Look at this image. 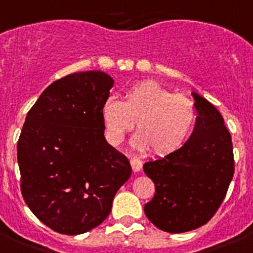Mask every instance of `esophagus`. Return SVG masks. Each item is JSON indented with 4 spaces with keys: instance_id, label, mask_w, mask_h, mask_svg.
I'll list each match as a JSON object with an SVG mask.
<instances>
[{
    "instance_id": "obj_1",
    "label": "esophagus",
    "mask_w": 253,
    "mask_h": 253,
    "mask_svg": "<svg viewBox=\"0 0 253 253\" xmlns=\"http://www.w3.org/2000/svg\"><path fill=\"white\" fill-rule=\"evenodd\" d=\"M130 165H131V169H133V171L138 172V171H140L141 168H143V161L138 158H131Z\"/></svg>"
}]
</instances>
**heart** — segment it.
I'll return each mask as SVG.
<instances>
[{
    "instance_id": "obj_1",
    "label": "heart",
    "mask_w": 253,
    "mask_h": 253,
    "mask_svg": "<svg viewBox=\"0 0 253 253\" xmlns=\"http://www.w3.org/2000/svg\"><path fill=\"white\" fill-rule=\"evenodd\" d=\"M105 136L117 146L134 128L133 144L155 155L177 150L189 136L196 119L194 102L184 94H174L155 82H140L123 95L109 98L102 107Z\"/></svg>"
}]
</instances>
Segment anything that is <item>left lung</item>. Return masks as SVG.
Wrapping results in <instances>:
<instances>
[{
    "label": "left lung",
    "mask_w": 253,
    "mask_h": 253,
    "mask_svg": "<svg viewBox=\"0 0 253 253\" xmlns=\"http://www.w3.org/2000/svg\"><path fill=\"white\" fill-rule=\"evenodd\" d=\"M196 123L189 140L163 159L148 161L144 171L155 185L145 215L160 230L180 233L212 218L235 172L231 135L212 104L197 94Z\"/></svg>",
    "instance_id": "left-lung-1"
}]
</instances>
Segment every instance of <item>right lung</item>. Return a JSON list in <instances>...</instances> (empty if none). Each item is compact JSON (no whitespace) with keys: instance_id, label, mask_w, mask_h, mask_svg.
<instances>
[{"instance_id":"obj_1","label":"right lung","mask_w":253,"mask_h":253,"mask_svg":"<svg viewBox=\"0 0 253 253\" xmlns=\"http://www.w3.org/2000/svg\"><path fill=\"white\" fill-rule=\"evenodd\" d=\"M113 79L99 71L53 82L26 117L17 144L21 192L36 217L63 235H79L109 216L130 177L126 156L104 138L102 107Z\"/></svg>"}]
</instances>
